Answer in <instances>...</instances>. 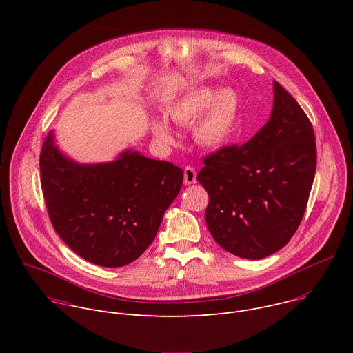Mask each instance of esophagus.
<instances>
[{
	"label": "esophagus",
	"instance_id": "obj_1",
	"mask_svg": "<svg viewBox=\"0 0 353 353\" xmlns=\"http://www.w3.org/2000/svg\"><path fill=\"white\" fill-rule=\"evenodd\" d=\"M195 183H196L195 169L192 166H185L184 168V184L190 185V184H195Z\"/></svg>",
	"mask_w": 353,
	"mask_h": 353
}]
</instances>
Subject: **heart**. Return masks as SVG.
I'll return each mask as SVG.
<instances>
[{
  "label": "heart",
  "mask_w": 353,
  "mask_h": 353,
  "mask_svg": "<svg viewBox=\"0 0 353 353\" xmlns=\"http://www.w3.org/2000/svg\"><path fill=\"white\" fill-rule=\"evenodd\" d=\"M239 97L233 89L196 88L173 102L166 116L177 125H192L194 139L204 148H219L229 142L237 128ZM154 138L163 146L176 143V135L162 119L150 120Z\"/></svg>",
  "instance_id": "obj_1"
}]
</instances>
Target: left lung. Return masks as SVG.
I'll list each match as a JSON object with an SVG mask.
<instances>
[{"label":"left lung","mask_w":353,"mask_h":353,"mask_svg":"<svg viewBox=\"0 0 353 353\" xmlns=\"http://www.w3.org/2000/svg\"><path fill=\"white\" fill-rule=\"evenodd\" d=\"M316 165L313 125L274 81L267 124L244 145L205 157L196 176L210 195L205 222L214 240L240 259L276 253L303 219Z\"/></svg>","instance_id":"obj_1"}]
</instances>
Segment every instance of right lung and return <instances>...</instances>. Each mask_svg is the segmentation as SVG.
<instances>
[{
    "label": "right lung",
    "mask_w": 353,
    "mask_h": 353,
    "mask_svg": "<svg viewBox=\"0 0 353 353\" xmlns=\"http://www.w3.org/2000/svg\"><path fill=\"white\" fill-rule=\"evenodd\" d=\"M39 163L54 230L79 257L108 268L143 253L183 184L179 166L131 149L109 163H77L60 152L53 131Z\"/></svg>",
    "instance_id": "obj_1"
}]
</instances>
